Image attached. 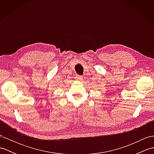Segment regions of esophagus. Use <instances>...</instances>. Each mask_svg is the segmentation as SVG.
I'll return each instance as SVG.
<instances>
[{"label": "esophagus", "mask_w": 154, "mask_h": 154, "mask_svg": "<svg viewBox=\"0 0 154 154\" xmlns=\"http://www.w3.org/2000/svg\"><path fill=\"white\" fill-rule=\"evenodd\" d=\"M75 78L77 81H81L83 79V77L81 76V75H77V76L75 77Z\"/></svg>", "instance_id": "obj_1"}]
</instances>
